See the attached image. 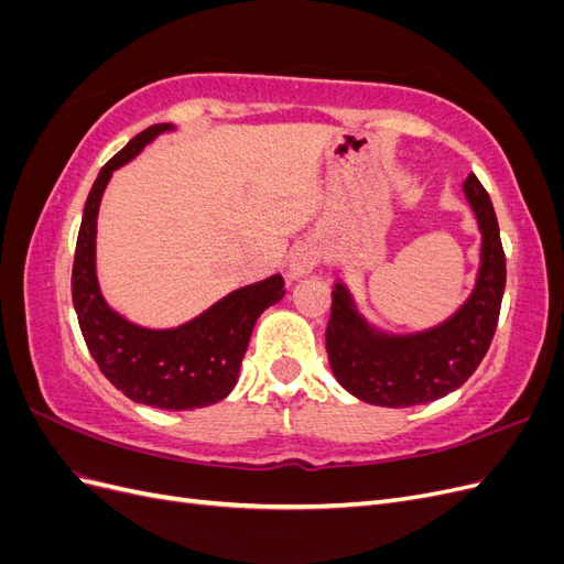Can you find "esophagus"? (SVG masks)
<instances>
[{
  "label": "esophagus",
  "instance_id": "obj_1",
  "mask_svg": "<svg viewBox=\"0 0 564 564\" xmlns=\"http://www.w3.org/2000/svg\"><path fill=\"white\" fill-rule=\"evenodd\" d=\"M319 263V251L311 242H301L289 256V280H301L313 272Z\"/></svg>",
  "mask_w": 564,
  "mask_h": 564
}]
</instances>
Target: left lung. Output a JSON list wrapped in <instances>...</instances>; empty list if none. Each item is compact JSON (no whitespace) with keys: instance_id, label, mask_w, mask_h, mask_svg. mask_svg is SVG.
<instances>
[{"instance_id":"left-lung-1","label":"left lung","mask_w":564,"mask_h":564,"mask_svg":"<svg viewBox=\"0 0 564 564\" xmlns=\"http://www.w3.org/2000/svg\"><path fill=\"white\" fill-rule=\"evenodd\" d=\"M464 195L480 230V265L468 299L442 322L419 332H386L369 322L344 278L332 292L327 355L336 381L377 406H414L449 395L468 381L497 332L506 256L497 214L473 174Z\"/></svg>"}]
</instances>
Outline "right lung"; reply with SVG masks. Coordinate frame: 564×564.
I'll list each match as a JSON object with an SVG mask.
<instances>
[{
	"label": "right lung",
	"mask_w": 564,
	"mask_h": 564,
	"mask_svg": "<svg viewBox=\"0 0 564 564\" xmlns=\"http://www.w3.org/2000/svg\"><path fill=\"white\" fill-rule=\"evenodd\" d=\"M174 124L141 131L100 169L84 204L73 265V303L87 348L106 379L133 402L185 412L230 395L256 319L286 294L282 275H270L218 299L178 327H143L106 301L96 272V224L100 199L119 166L141 155Z\"/></svg>",
	"instance_id": "1"
}]
</instances>
